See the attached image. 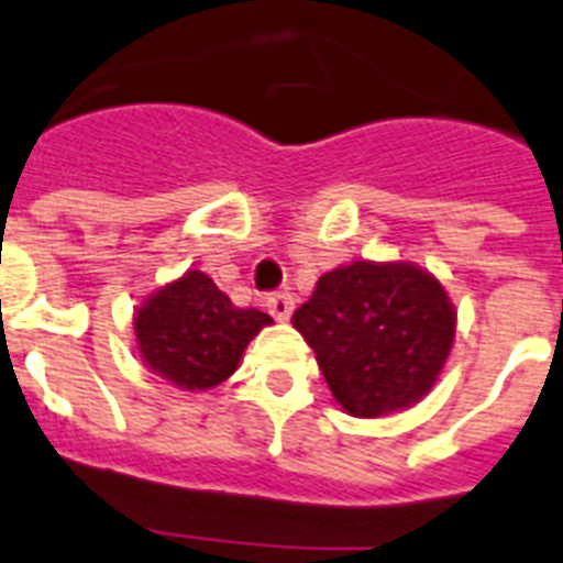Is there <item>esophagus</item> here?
I'll return each mask as SVG.
<instances>
[{
	"mask_svg": "<svg viewBox=\"0 0 563 563\" xmlns=\"http://www.w3.org/2000/svg\"><path fill=\"white\" fill-rule=\"evenodd\" d=\"M267 310H271L273 319L287 321L292 313V296L290 292H273V296H267Z\"/></svg>",
	"mask_w": 563,
	"mask_h": 563,
	"instance_id": "esophagus-1",
	"label": "esophagus"
}]
</instances>
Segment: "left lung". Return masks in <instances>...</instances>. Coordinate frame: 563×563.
<instances>
[{
  "label": "left lung",
  "instance_id": "left-lung-1",
  "mask_svg": "<svg viewBox=\"0 0 563 563\" xmlns=\"http://www.w3.org/2000/svg\"><path fill=\"white\" fill-rule=\"evenodd\" d=\"M292 328L313 347L350 416L378 419L432 390L455 339L453 301L410 262H353L324 273Z\"/></svg>",
  "mask_w": 563,
  "mask_h": 563
}]
</instances>
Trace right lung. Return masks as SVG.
Here are the masks:
<instances>
[{
	"label": "right lung",
	"instance_id": "obj_1",
	"mask_svg": "<svg viewBox=\"0 0 563 563\" xmlns=\"http://www.w3.org/2000/svg\"><path fill=\"white\" fill-rule=\"evenodd\" d=\"M271 321L256 307H235L201 271H187L139 307L133 330L144 364L194 393L233 376L250 339Z\"/></svg>",
	"mask_w": 563,
	"mask_h": 563
}]
</instances>
